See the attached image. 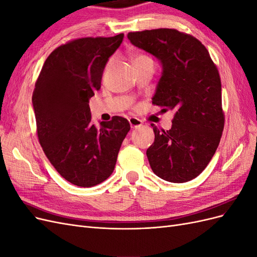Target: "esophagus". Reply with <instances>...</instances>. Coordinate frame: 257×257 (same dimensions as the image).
<instances>
[{
	"label": "esophagus",
	"instance_id": "obj_1",
	"mask_svg": "<svg viewBox=\"0 0 257 257\" xmlns=\"http://www.w3.org/2000/svg\"><path fill=\"white\" fill-rule=\"evenodd\" d=\"M128 122H130V125L132 128H137V127H141L143 125V121L138 118H130Z\"/></svg>",
	"mask_w": 257,
	"mask_h": 257
}]
</instances>
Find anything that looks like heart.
Instances as JSON below:
<instances>
[{"label":"heart","mask_w":257,"mask_h":257,"mask_svg":"<svg viewBox=\"0 0 257 257\" xmlns=\"http://www.w3.org/2000/svg\"><path fill=\"white\" fill-rule=\"evenodd\" d=\"M132 60H133V64H139V63H143V62H146V61H150L151 59L146 56V54H142V53H136L133 56V58H132Z\"/></svg>","instance_id":"obj_1"}]
</instances>
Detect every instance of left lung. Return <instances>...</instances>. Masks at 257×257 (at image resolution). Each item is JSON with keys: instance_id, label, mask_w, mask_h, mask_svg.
<instances>
[{"instance_id": "1", "label": "left lung", "mask_w": 257, "mask_h": 257, "mask_svg": "<svg viewBox=\"0 0 257 257\" xmlns=\"http://www.w3.org/2000/svg\"><path fill=\"white\" fill-rule=\"evenodd\" d=\"M127 38L161 61L152 104L175 110L169 131L151 124L155 138L147 150L150 166L166 181L188 182L207 167L221 141L225 118L219 71L197 38L176 29L130 32Z\"/></svg>"}]
</instances>
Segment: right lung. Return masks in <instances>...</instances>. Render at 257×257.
<instances>
[{"mask_svg": "<svg viewBox=\"0 0 257 257\" xmlns=\"http://www.w3.org/2000/svg\"><path fill=\"white\" fill-rule=\"evenodd\" d=\"M123 37H83L59 46L35 82L32 103L38 141L57 172L77 186H94L112 174L131 128L119 115L95 126L89 107V99L100 89L107 61Z\"/></svg>", "mask_w": 257, "mask_h": 257, "instance_id": "right-lung-1", "label": "right lung"}]
</instances>
